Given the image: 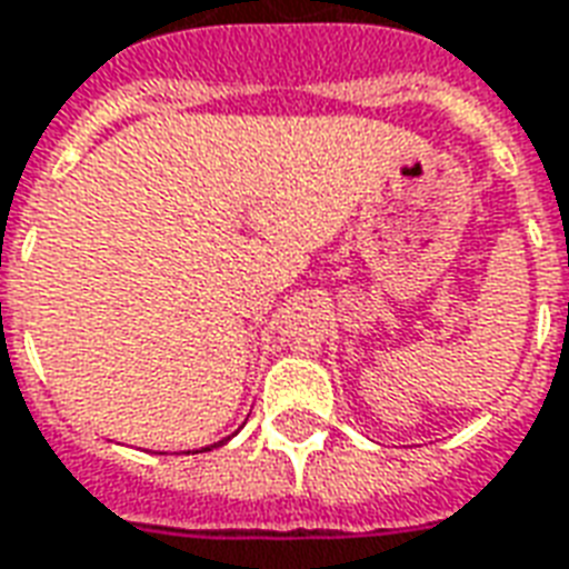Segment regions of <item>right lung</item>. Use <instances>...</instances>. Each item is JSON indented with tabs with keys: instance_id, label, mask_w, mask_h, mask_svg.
<instances>
[{
	"instance_id": "add662e5",
	"label": "right lung",
	"mask_w": 569,
	"mask_h": 569,
	"mask_svg": "<svg viewBox=\"0 0 569 569\" xmlns=\"http://www.w3.org/2000/svg\"><path fill=\"white\" fill-rule=\"evenodd\" d=\"M231 437H226V440H220V443H213V446H204V449H196V452H210V449H217V446H222V443H229Z\"/></svg>"
}]
</instances>
